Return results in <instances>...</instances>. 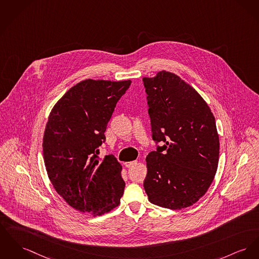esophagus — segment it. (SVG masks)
<instances>
[{"mask_svg":"<svg viewBox=\"0 0 259 259\" xmlns=\"http://www.w3.org/2000/svg\"><path fill=\"white\" fill-rule=\"evenodd\" d=\"M138 164V161H131V162H126V163H124V165H125V167L126 168H131V167H134L135 165H137Z\"/></svg>","mask_w":259,"mask_h":259,"instance_id":"obj_1","label":"esophagus"}]
</instances>
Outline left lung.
<instances>
[{
  "instance_id": "1",
  "label": "left lung",
  "mask_w": 259,
  "mask_h": 259,
  "mask_svg": "<svg viewBox=\"0 0 259 259\" xmlns=\"http://www.w3.org/2000/svg\"><path fill=\"white\" fill-rule=\"evenodd\" d=\"M156 151L146 157L143 183L151 203L182 209L205 194L217 171L219 136L203 98L177 74L143 77Z\"/></svg>"
}]
</instances>
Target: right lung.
I'll return each instance as SVG.
<instances>
[{
  "instance_id": "add662e5",
  "label": "right lung",
  "mask_w": 259,
  "mask_h": 259,
  "mask_svg": "<svg viewBox=\"0 0 259 259\" xmlns=\"http://www.w3.org/2000/svg\"><path fill=\"white\" fill-rule=\"evenodd\" d=\"M132 81L85 79L71 87L50 113L43 156L54 189L76 210L102 215L120 204L121 164L99 157L115 107Z\"/></svg>"
}]
</instances>
